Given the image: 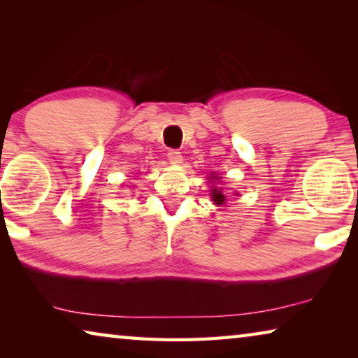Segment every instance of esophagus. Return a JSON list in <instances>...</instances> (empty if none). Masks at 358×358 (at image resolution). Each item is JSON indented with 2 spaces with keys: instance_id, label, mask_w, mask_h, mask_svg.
<instances>
[{
  "instance_id": "obj_1",
  "label": "esophagus",
  "mask_w": 358,
  "mask_h": 358,
  "mask_svg": "<svg viewBox=\"0 0 358 358\" xmlns=\"http://www.w3.org/2000/svg\"><path fill=\"white\" fill-rule=\"evenodd\" d=\"M167 157L172 164H181V161H183V156H181L178 150H169Z\"/></svg>"
}]
</instances>
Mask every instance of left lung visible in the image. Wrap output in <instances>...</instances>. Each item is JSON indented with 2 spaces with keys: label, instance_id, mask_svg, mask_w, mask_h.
<instances>
[{
  "label": "left lung",
  "instance_id": "left-lung-1",
  "mask_svg": "<svg viewBox=\"0 0 358 358\" xmlns=\"http://www.w3.org/2000/svg\"><path fill=\"white\" fill-rule=\"evenodd\" d=\"M210 196H211V199H213V202L216 205H222L224 202H226V196H224L221 189H216V187H213V189H211Z\"/></svg>",
  "mask_w": 358,
  "mask_h": 358
}]
</instances>
